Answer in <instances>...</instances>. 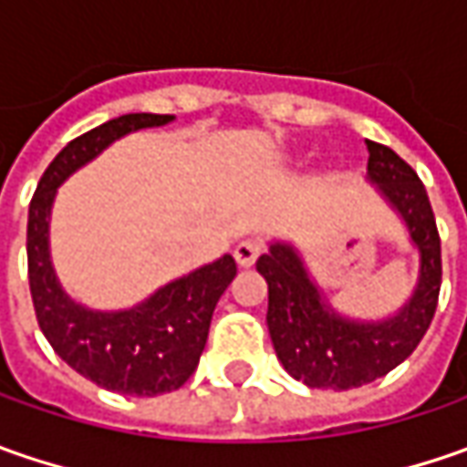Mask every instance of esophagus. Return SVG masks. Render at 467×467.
Here are the masks:
<instances>
[{"mask_svg":"<svg viewBox=\"0 0 467 467\" xmlns=\"http://www.w3.org/2000/svg\"><path fill=\"white\" fill-rule=\"evenodd\" d=\"M262 242H257V239H244V242L236 244V249H234V257H236V262H239V267H252L254 262H257V257L262 254Z\"/></svg>","mask_w":467,"mask_h":467,"instance_id":"34e87169","label":"esophagus"}]
</instances>
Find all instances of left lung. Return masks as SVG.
Returning <instances> with one entry per match:
<instances>
[{"instance_id":"8db88e82","label":"left lung","mask_w":467,"mask_h":467,"mask_svg":"<svg viewBox=\"0 0 467 467\" xmlns=\"http://www.w3.org/2000/svg\"><path fill=\"white\" fill-rule=\"evenodd\" d=\"M367 150V182L403 221L419 252V278L398 312L348 317L332 306L296 246L273 239L257 260L267 280V330L283 368L306 387L343 392L385 377L416 350L437 312L441 249L426 189L395 150L371 140Z\"/></svg>"}]
</instances>
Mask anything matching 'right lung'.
<instances>
[{
    "instance_id": "1",
    "label": "right lung",
    "mask_w": 467,
    "mask_h": 467,
    "mask_svg": "<svg viewBox=\"0 0 467 467\" xmlns=\"http://www.w3.org/2000/svg\"><path fill=\"white\" fill-rule=\"evenodd\" d=\"M171 114H124L72 140L44 171L27 210V280L46 340L85 379L103 389L153 398L187 382L205 350L218 298L236 278L223 254L161 285L130 309H90L69 296L51 262V210L57 189L121 137L166 127Z\"/></svg>"
}]
</instances>
